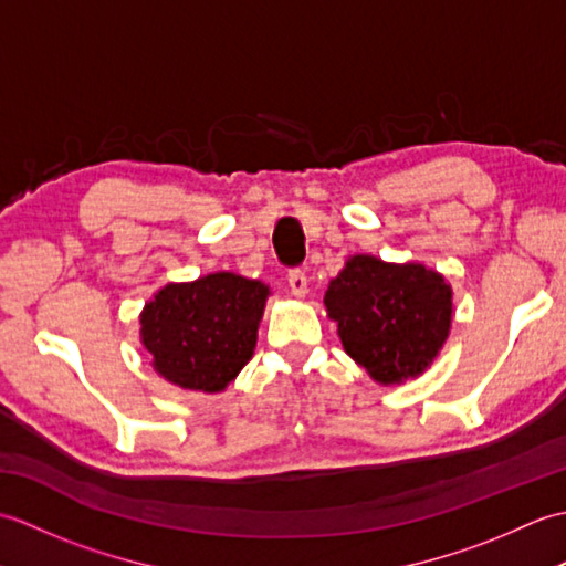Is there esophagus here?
Segmentation results:
<instances>
[{
  "instance_id": "esophagus-1",
  "label": "esophagus",
  "mask_w": 566,
  "mask_h": 566,
  "mask_svg": "<svg viewBox=\"0 0 566 566\" xmlns=\"http://www.w3.org/2000/svg\"><path fill=\"white\" fill-rule=\"evenodd\" d=\"M286 282H290V290L294 296H306L308 280L302 270H290V274H286Z\"/></svg>"
}]
</instances>
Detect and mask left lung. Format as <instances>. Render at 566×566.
<instances>
[{
	"mask_svg": "<svg viewBox=\"0 0 566 566\" xmlns=\"http://www.w3.org/2000/svg\"><path fill=\"white\" fill-rule=\"evenodd\" d=\"M323 302L338 321L345 353L381 384L418 377L450 333L452 290L423 264L355 255Z\"/></svg>",
	"mask_w": 566,
	"mask_h": 566,
	"instance_id": "1",
	"label": "left lung"
}]
</instances>
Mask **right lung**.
<instances>
[{"label":"right lung","instance_id":"obj_1","mask_svg":"<svg viewBox=\"0 0 566 566\" xmlns=\"http://www.w3.org/2000/svg\"><path fill=\"white\" fill-rule=\"evenodd\" d=\"M270 290L231 272L167 284L140 316V338L160 375L191 391H221L255 350Z\"/></svg>","mask_w":566,"mask_h":566}]
</instances>
